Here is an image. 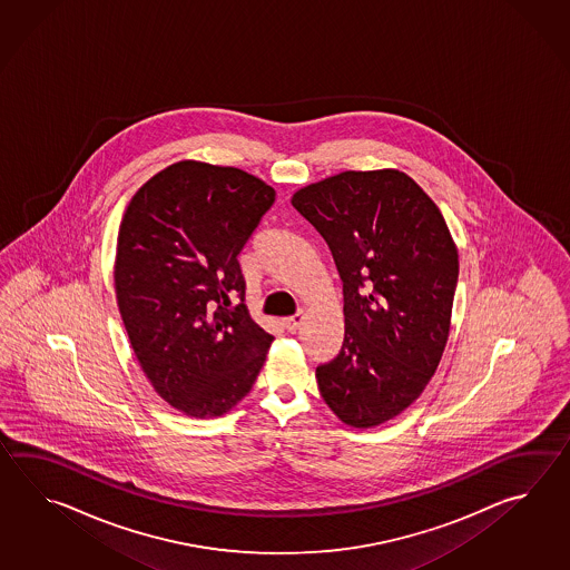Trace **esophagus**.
Instances as JSON below:
<instances>
[{"label":"esophagus","mask_w":570,"mask_h":570,"mask_svg":"<svg viewBox=\"0 0 570 570\" xmlns=\"http://www.w3.org/2000/svg\"><path fill=\"white\" fill-rule=\"evenodd\" d=\"M303 320H305V314H303V312H297V314L283 320V327H285L287 332H295L297 327L302 326Z\"/></svg>","instance_id":"esophagus-1"}]
</instances>
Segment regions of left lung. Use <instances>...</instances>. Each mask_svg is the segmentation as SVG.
<instances>
[{
	"mask_svg": "<svg viewBox=\"0 0 570 570\" xmlns=\"http://www.w3.org/2000/svg\"><path fill=\"white\" fill-rule=\"evenodd\" d=\"M291 204L322 234L342 279L344 342L315 368L320 393L344 424H383L422 395L449 340L459 281L449 226L395 169L344 170Z\"/></svg>",
	"mask_w": 570,
	"mask_h": 570,
	"instance_id": "left-lung-1",
	"label": "left lung"
}]
</instances>
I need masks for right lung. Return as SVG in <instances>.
I'll list each match as a JSON object with an SVG mask.
<instances>
[{
    "label": "right lung",
    "mask_w": 570,
    "mask_h": 570,
    "mask_svg": "<svg viewBox=\"0 0 570 570\" xmlns=\"http://www.w3.org/2000/svg\"><path fill=\"white\" fill-rule=\"evenodd\" d=\"M275 189L234 167L181 160L126 207L116 297L134 354L163 400L218 417L248 395L273 336L244 305L238 255Z\"/></svg>",
    "instance_id": "1"
}]
</instances>
